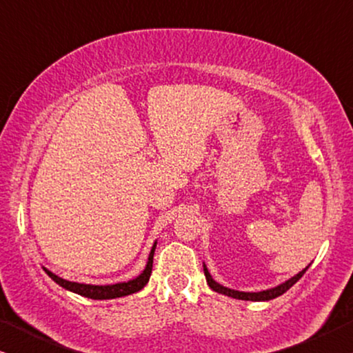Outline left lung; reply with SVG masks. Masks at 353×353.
<instances>
[{
    "label": "left lung",
    "mask_w": 353,
    "mask_h": 353,
    "mask_svg": "<svg viewBox=\"0 0 353 353\" xmlns=\"http://www.w3.org/2000/svg\"><path fill=\"white\" fill-rule=\"evenodd\" d=\"M308 268V267H307ZM307 268H303L301 273H297L296 276H292L291 279H288L286 283L279 284V286L273 288V289H267V291H262V292H239V291H234V289H228L225 286H221V284L215 283L214 279H212L209 270L205 268L204 265V274H205V279H207V284L214 289L215 292H220V294H225V296H230V297H234V299H241V301H255V302H260V301H272V299H276L278 296H283L284 292L288 291V289H291L294 284H296L299 279L303 276V273L307 272Z\"/></svg>",
    "instance_id": "left-lung-1"
}]
</instances>
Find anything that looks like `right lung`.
Listing matches in <instances>:
<instances>
[{
	"label": "right lung",
	"instance_id": "1",
	"mask_svg": "<svg viewBox=\"0 0 353 353\" xmlns=\"http://www.w3.org/2000/svg\"><path fill=\"white\" fill-rule=\"evenodd\" d=\"M154 250H156V243H154L151 254H149L148 265L144 268V272L139 274L138 278L132 279L128 283H117V284H109V286H93V284H81V283H72L67 281V279H62L57 276V274L51 273L50 270L43 268L48 273L52 281H56L59 286H62L67 291H72L75 294H80V296L88 297V299H96V301H104V299H115V297H123L130 296V294L141 291V289L146 286L149 281V276L152 273V259H154Z\"/></svg>",
	"mask_w": 353,
	"mask_h": 353
}]
</instances>
